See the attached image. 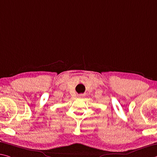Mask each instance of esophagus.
Listing matches in <instances>:
<instances>
[{
    "instance_id": "esophagus-1",
    "label": "esophagus",
    "mask_w": 157,
    "mask_h": 157,
    "mask_svg": "<svg viewBox=\"0 0 157 157\" xmlns=\"http://www.w3.org/2000/svg\"><path fill=\"white\" fill-rule=\"evenodd\" d=\"M84 96H85V95H84V94H79V95H78V97H79V98H84Z\"/></svg>"
}]
</instances>
